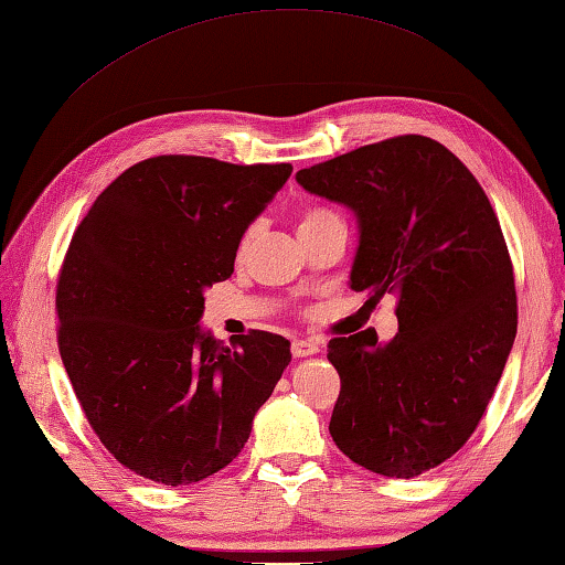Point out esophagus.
Returning <instances> with one entry per match:
<instances>
[{"instance_id":"obj_1","label":"esophagus","mask_w":565,"mask_h":565,"mask_svg":"<svg viewBox=\"0 0 565 565\" xmlns=\"http://www.w3.org/2000/svg\"><path fill=\"white\" fill-rule=\"evenodd\" d=\"M318 353V345L311 341H294L291 343V355L294 358H309Z\"/></svg>"}]
</instances>
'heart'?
I'll return each mask as SVG.
<instances>
[{"label":"heart","instance_id":"obj_1","mask_svg":"<svg viewBox=\"0 0 565 565\" xmlns=\"http://www.w3.org/2000/svg\"><path fill=\"white\" fill-rule=\"evenodd\" d=\"M333 220H341L333 210H328V207H309V210H306V212L301 214V220H299V232L313 230V227H321V224H326V222H333ZM252 237H254V227H249L247 232H244V237H242V249L247 247V244L252 242Z\"/></svg>","mask_w":565,"mask_h":565}]
</instances>
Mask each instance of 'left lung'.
<instances>
[{
  "mask_svg": "<svg viewBox=\"0 0 565 565\" xmlns=\"http://www.w3.org/2000/svg\"><path fill=\"white\" fill-rule=\"evenodd\" d=\"M355 214L351 289L397 296V333L328 343L341 375L331 437L355 465L409 479L475 433L516 338L514 269L475 175L445 146L399 136L296 172Z\"/></svg>",
  "mask_w": 565,
  "mask_h": 565,
  "instance_id": "left-lung-1",
  "label": "left lung"
}]
</instances>
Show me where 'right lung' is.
I'll return each mask as SVG.
<instances>
[{"label": "right lung", "mask_w": 565, "mask_h": 565, "mask_svg": "<svg viewBox=\"0 0 565 565\" xmlns=\"http://www.w3.org/2000/svg\"><path fill=\"white\" fill-rule=\"evenodd\" d=\"M158 156L128 168L78 224L56 286L58 351L81 407L122 467L166 487L227 467L291 363L284 335L232 348L200 326L249 224L291 175Z\"/></svg>", "instance_id": "1"}]
</instances>
